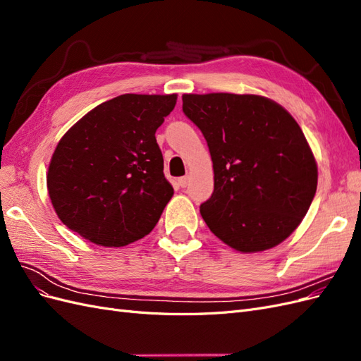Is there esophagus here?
Masks as SVG:
<instances>
[{
	"instance_id": "obj_1",
	"label": "esophagus",
	"mask_w": 361,
	"mask_h": 361,
	"mask_svg": "<svg viewBox=\"0 0 361 361\" xmlns=\"http://www.w3.org/2000/svg\"><path fill=\"white\" fill-rule=\"evenodd\" d=\"M178 183H179L180 188H187V185H188V176L179 178V179H178Z\"/></svg>"
}]
</instances>
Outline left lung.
Returning a JSON list of instances; mask_svg holds the SVG:
<instances>
[{
	"label": "left lung",
	"mask_w": 361,
	"mask_h": 361,
	"mask_svg": "<svg viewBox=\"0 0 361 361\" xmlns=\"http://www.w3.org/2000/svg\"><path fill=\"white\" fill-rule=\"evenodd\" d=\"M182 102L214 164V192L200 206L211 232L243 253L285 241L307 214L318 185L300 125L257 94H183Z\"/></svg>",
	"instance_id": "1"
}]
</instances>
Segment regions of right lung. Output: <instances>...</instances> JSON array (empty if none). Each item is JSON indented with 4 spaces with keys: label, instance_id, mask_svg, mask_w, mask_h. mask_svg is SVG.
Here are the masks:
<instances>
[{
    "label": "right lung",
    "instance_id": "1",
    "mask_svg": "<svg viewBox=\"0 0 361 361\" xmlns=\"http://www.w3.org/2000/svg\"><path fill=\"white\" fill-rule=\"evenodd\" d=\"M176 99L120 94L63 135L47 176L63 224L104 247H123L152 232L173 195L155 133Z\"/></svg>",
    "mask_w": 361,
    "mask_h": 361
}]
</instances>
